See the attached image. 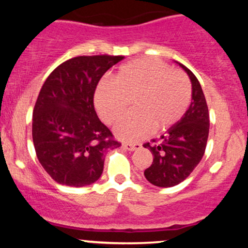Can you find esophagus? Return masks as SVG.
<instances>
[{
	"label": "esophagus",
	"mask_w": 248,
	"mask_h": 248,
	"mask_svg": "<svg viewBox=\"0 0 248 248\" xmlns=\"http://www.w3.org/2000/svg\"><path fill=\"white\" fill-rule=\"evenodd\" d=\"M122 147H124V149L129 150V152H133V150L140 149L141 144L140 143H124L122 144Z\"/></svg>",
	"instance_id": "obj_1"
}]
</instances>
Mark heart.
<instances>
[{"instance_id": "heart-1", "label": "heart", "mask_w": 248, "mask_h": 248, "mask_svg": "<svg viewBox=\"0 0 248 248\" xmlns=\"http://www.w3.org/2000/svg\"><path fill=\"white\" fill-rule=\"evenodd\" d=\"M133 113L115 126L118 138L136 141L154 129L166 132L184 118L191 102V86L182 72L164 62L140 59L122 65L113 82L96 87L94 106L101 120L112 124L127 110Z\"/></svg>"}]
</instances>
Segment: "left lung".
I'll list each match as a JSON object with an SVG mask.
<instances>
[{
  "instance_id": "8db88e82",
  "label": "left lung",
  "mask_w": 248,
  "mask_h": 248,
  "mask_svg": "<svg viewBox=\"0 0 248 248\" xmlns=\"http://www.w3.org/2000/svg\"><path fill=\"white\" fill-rule=\"evenodd\" d=\"M177 64L191 80V104L184 118L168 129L166 135L143 144L154 156L153 163L144 170V177L160 187L177 186L193 171L205 153L209 136V108L201 84L187 67Z\"/></svg>"
}]
</instances>
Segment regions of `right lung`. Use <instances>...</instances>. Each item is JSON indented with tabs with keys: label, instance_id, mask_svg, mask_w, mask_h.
<instances>
[{
	"label": "right lung",
	"instance_id": "obj_1",
	"mask_svg": "<svg viewBox=\"0 0 248 248\" xmlns=\"http://www.w3.org/2000/svg\"><path fill=\"white\" fill-rule=\"evenodd\" d=\"M122 56H79L62 62L41 88L32 116V141L44 170L62 186L94 183L105 154L120 147L99 120L93 98L101 77Z\"/></svg>",
	"mask_w": 248,
	"mask_h": 248
}]
</instances>
